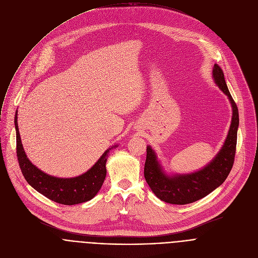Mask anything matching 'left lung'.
Returning <instances> with one entry per match:
<instances>
[{
    "instance_id": "left-lung-1",
    "label": "left lung",
    "mask_w": 258,
    "mask_h": 258,
    "mask_svg": "<svg viewBox=\"0 0 258 258\" xmlns=\"http://www.w3.org/2000/svg\"><path fill=\"white\" fill-rule=\"evenodd\" d=\"M212 79L215 85L228 97L232 106V121L222 149L203 168L191 173H167L157 158L151 146H147V157L144 175L152 192L160 200L177 205L193 203L214 191L228 177L234 163L237 132L239 127V112L228 86L224 72L214 64Z\"/></svg>"
}]
</instances>
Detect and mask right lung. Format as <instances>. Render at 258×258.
I'll return each instance as SVG.
<instances>
[{
  "label": "right lung",
  "mask_w": 258,
  "mask_h": 258,
  "mask_svg": "<svg viewBox=\"0 0 258 258\" xmlns=\"http://www.w3.org/2000/svg\"><path fill=\"white\" fill-rule=\"evenodd\" d=\"M17 158L20 169L26 181L39 193L50 200L64 204L75 205L90 201L100 191L106 177V162L110 150L117 145L107 149L98 161L85 173L75 177H57L50 175L33 165L27 158L21 143L17 122V111L15 114Z\"/></svg>",
  "instance_id": "obj_1"
}]
</instances>
